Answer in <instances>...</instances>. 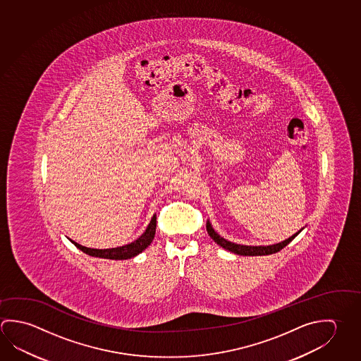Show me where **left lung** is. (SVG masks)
Masks as SVG:
<instances>
[{
  "label": "left lung",
  "instance_id": "obj_1",
  "mask_svg": "<svg viewBox=\"0 0 361 361\" xmlns=\"http://www.w3.org/2000/svg\"><path fill=\"white\" fill-rule=\"evenodd\" d=\"M303 228L300 231H298L297 233L293 234L288 240H281V242L275 243V245H269V246H247V245H238V243H234V242L223 238V237H221L219 234L215 232L212 223L207 221V231H208L209 235L212 237V240H214L216 245L223 247L224 250H227L229 252L235 253V255H240V256H265V255H272V253L279 252L285 246H288L291 240H294L298 234L303 231Z\"/></svg>",
  "mask_w": 361,
  "mask_h": 361
}]
</instances>
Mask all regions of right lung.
<instances>
[{"instance_id": "add662e5", "label": "right lung", "mask_w": 361, "mask_h": 361, "mask_svg": "<svg viewBox=\"0 0 361 361\" xmlns=\"http://www.w3.org/2000/svg\"><path fill=\"white\" fill-rule=\"evenodd\" d=\"M156 214H153L152 219L149 224L147 226L146 231L142 233L137 240L124 245V246L115 247V248H105V250H99V248H90L85 247L75 240H70L77 248H80L82 252L87 253L92 257H100V259H133L137 255L143 252L147 247L152 243L154 234H156Z\"/></svg>"}]
</instances>
